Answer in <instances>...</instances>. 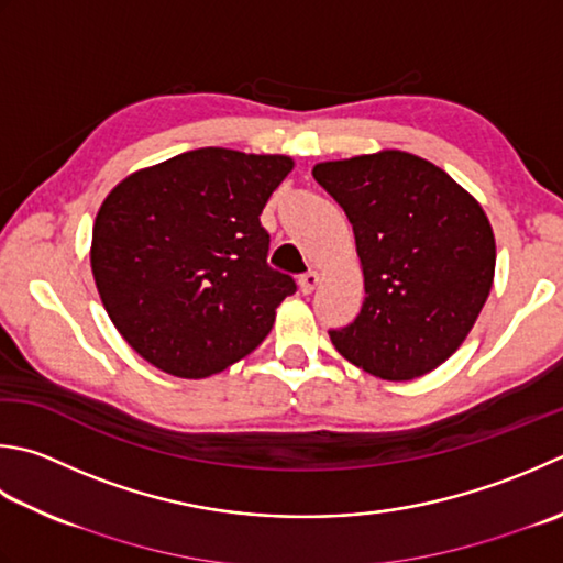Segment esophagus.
I'll return each instance as SVG.
<instances>
[{
	"label": "esophagus",
	"mask_w": 563,
	"mask_h": 563,
	"mask_svg": "<svg viewBox=\"0 0 563 563\" xmlns=\"http://www.w3.org/2000/svg\"><path fill=\"white\" fill-rule=\"evenodd\" d=\"M300 290L305 292V295H310L314 288H317V283H319V273L317 271H307V273H302L300 275Z\"/></svg>",
	"instance_id": "esophagus-1"
}]
</instances>
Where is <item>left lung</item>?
<instances>
[{
  "instance_id": "left-lung-1",
  "label": "left lung",
  "mask_w": 563,
  "mask_h": 563,
  "mask_svg": "<svg viewBox=\"0 0 563 563\" xmlns=\"http://www.w3.org/2000/svg\"><path fill=\"white\" fill-rule=\"evenodd\" d=\"M314 180L354 227L366 300L332 329L346 361L383 380H412L454 354L488 300L495 236L483 207L405 151L314 165Z\"/></svg>"
}]
</instances>
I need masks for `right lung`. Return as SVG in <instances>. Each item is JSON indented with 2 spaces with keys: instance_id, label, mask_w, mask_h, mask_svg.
Here are the masks:
<instances>
[{
  "instance_id": "obj_1",
  "label": "right lung",
  "mask_w": 563,
  "mask_h": 563,
  "mask_svg": "<svg viewBox=\"0 0 563 563\" xmlns=\"http://www.w3.org/2000/svg\"><path fill=\"white\" fill-rule=\"evenodd\" d=\"M288 156L197 148L121 180L92 229V275L126 344L178 378H207L268 336L297 290L268 266L261 212Z\"/></svg>"
}]
</instances>
